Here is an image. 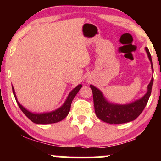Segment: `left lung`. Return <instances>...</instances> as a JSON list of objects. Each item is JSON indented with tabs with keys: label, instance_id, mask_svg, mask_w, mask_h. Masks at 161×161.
Returning <instances> with one entry per match:
<instances>
[{
	"label": "left lung",
	"instance_id": "8db88e82",
	"mask_svg": "<svg viewBox=\"0 0 161 161\" xmlns=\"http://www.w3.org/2000/svg\"><path fill=\"white\" fill-rule=\"evenodd\" d=\"M145 51L151 62L152 72H154L151 53L147 47H145ZM153 82L154 77L151 78V82L147 87V92L143 97L127 104H118L110 102L106 99L101 90L95 86L90 85V88H92L93 93L94 106L96 116L101 120L110 124H120L135 120L142 114L148 101L151 93Z\"/></svg>",
	"mask_w": 161,
	"mask_h": 161
}]
</instances>
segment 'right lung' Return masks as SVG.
I'll return each instance as SVG.
<instances>
[{"label": "right lung", "mask_w": 161, "mask_h": 161, "mask_svg": "<svg viewBox=\"0 0 161 161\" xmlns=\"http://www.w3.org/2000/svg\"><path fill=\"white\" fill-rule=\"evenodd\" d=\"M82 87V85L79 84L75 87V88H73V89L69 92V94L68 95V97H66L65 102L64 103V104H63L61 107L57 108V110H53V111L46 113H33L28 110L26 108H25L23 106H22V105L19 104V101H18L17 97H16L15 93V90H14V88L13 87V86L12 89L13 92H14V97H15L16 101V102H17L18 105H19V108L21 109V110L23 112V114H25L31 121L33 122L34 123H36V124H50V123H57V122L61 121L64 119V118L66 117V116L68 115V114H69L70 110V107H71L72 101H73L75 96L76 95V94L78 93Z\"/></svg>", "instance_id": "right-lung-1"}]
</instances>
